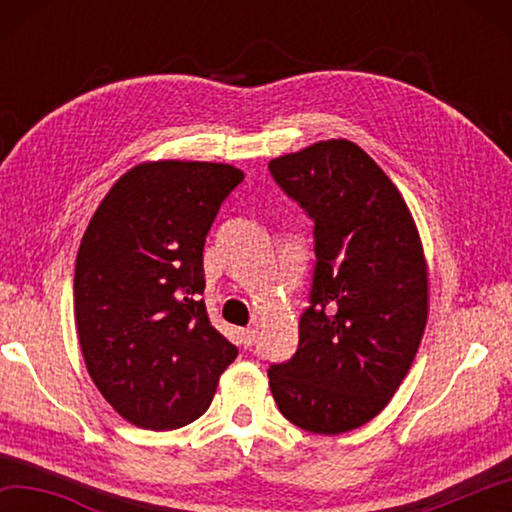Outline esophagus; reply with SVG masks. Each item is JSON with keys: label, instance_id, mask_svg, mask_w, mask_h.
Returning a JSON list of instances; mask_svg holds the SVG:
<instances>
[{"label": "esophagus", "instance_id": "1", "mask_svg": "<svg viewBox=\"0 0 512 512\" xmlns=\"http://www.w3.org/2000/svg\"><path fill=\"white\" fill-rule=\"evenodd\" d=\"M255 334H257L255 327L241 329V343H244V348H250V345L255 343Z\"/></svg>", "mask_w": 512, "mask_h": 512}]
</instances>
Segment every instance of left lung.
I'll return each mask as SVG.
<instances>
[{
	"label": "left lung",
	"instance_id": "8db88e82",
	"mask_svg": "<svg viewBox=\"0 0 512 512\" xmlns=\"http://www.w3.org/2000/svg\"><path fill=\"white\" fill-rule=\"evenodd\" d=\"M314 219L311 307L293 359L268 370L296 427L339 436L386 409L411 370L429 318V266L413 214L384 169L350 140L268 162Z\"/></svg>",
	"mask_w": 512,
	"mask_h": 512
}]
</instances>
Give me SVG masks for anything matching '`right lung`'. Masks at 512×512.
I'll use <instances>...</instances> for the list:
<instances>
[{
  "label": "right lung",
  "mask_w": 512,
  "mask_h": 512,
  "mask_svg": "<svg viewBox=\"0 0 512 512\" xmlns=\"http://www.w3.org/2000/svg\"><path fill=\"white\" fill-rule=\"evenodd\" d=\"M244 171L149 160L128 169L85 228L74 320L94 386L135 427L201 418L237 348L207 318V230Z\"/></svg>",
  "instance_id": "1"
}]
</instances>
